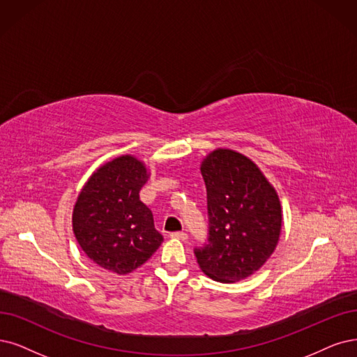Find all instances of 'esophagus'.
Returning a JSON list of instances; mask_svg holds the SVG:
<instances>
[{"label": "esophagus", "mask_w": 357, "mask_h": 357, "mask_svg": "<svg viewBox=\"0 0 357 357\" xmlns=\"http://www.w3.org/2000/svg\"><path fill=\"white\" fill-rule=\"evenodd\" d=\"M170 238H175V240H187V234L185 232H172L170 234Z\"/></svg>", "instance_id": "34e87169"}]
</instances>
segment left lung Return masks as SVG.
I'll return each mask as SVG.
<instances>
[{
    "instance_id": "left-lung-1",
    "label": "left lung",
    "mask_w": 357,
    "mask_h": 357,
    "mask_svg": "<svg viewBox=\"0 0 357 357\" xmlns=\"http://www.w3.org/2000/svg\"><path fill=\"white\" fill-rule=\"evenodd\" d=\"M207 190L208 244L195 248L200 269L218 282H238L275 252L282 229L276 190L238 151L218 149L200 166Z\"/></svg>"
}]
</instances>
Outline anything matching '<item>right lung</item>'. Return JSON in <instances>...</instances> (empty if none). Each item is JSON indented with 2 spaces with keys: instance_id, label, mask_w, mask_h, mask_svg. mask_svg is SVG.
Returning a JSON list of instances; mask_svg holds the SVG:
<instances>
[{
  "instance_id": "right-lung-1",
  "label": "right lung",
  "mask_w": 357,
  "mask_h": 357,
  "mask_svg": "<svg viewBox=\"0 0 357 357\" xmlns=\"http://www.w3.org/2000/svg\"><path fill=\"white\" fill-rule=\"evenodd\" d=\"M150 172L135 155L101 165L85 182L73 207L77 244L100 268L126 275L144 265L163 243L151 210L139 200Z\"/></svg>"
}]
</instances>
